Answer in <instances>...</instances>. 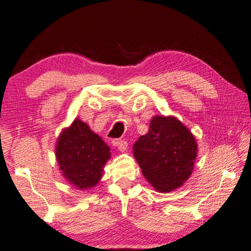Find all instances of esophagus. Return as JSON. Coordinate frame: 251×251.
Listing matches in <instances>:
<instances>
[{"label":"esophagus","mask_w":251,"mask_h":251,"mask_svg":"<svg viewBox=\"0 0 251 251\" xmlns=\"http://www.w3.org/2000/svg\"><path fill=\"white\" fill-rule=\"evenodd\" d=\"M114 146L118 148V150H120L121 152H125L126 150L128 149V144H126V141L121 140V139H119V140H115Z\"/></svg>","instance_id":"esophagus-1"}]
</instances>
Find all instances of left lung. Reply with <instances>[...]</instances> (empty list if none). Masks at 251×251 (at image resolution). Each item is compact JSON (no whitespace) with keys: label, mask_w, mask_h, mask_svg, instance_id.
I'll return each mask as SVG.
<instances>
[{"label":"left lung","mask_w":251,"mask_h":251,"mask_svg":"<svg viewBox=\"0 0 251 251\" xmlns=\"http://www.w3.org/2000/svg\"><path fill=\"white\" fill-rule=\"evenodd\" d=\"M132 149L142 175L160 193L173 192L190 178L199 150L194 134L172 115H155Z\"/></svg>","instance_id":"1"}]
</instances>
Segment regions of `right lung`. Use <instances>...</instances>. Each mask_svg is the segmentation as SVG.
<instances>
[{"label":"right lung","instance_id":"obj_1","mask_svg":"<svg viewBox=\"0 0 251 251\" xmlns=\"http://www.w3.org/2000/svg\"><path fill=\"white\" fill-rule=\"evenodd\" d=\"M55 153L61 174L77 190L96 186L111 158L109 146L80 119L61 131Z\"/></svg>","mask_w":251,"mask_h":251}]
</instances>
